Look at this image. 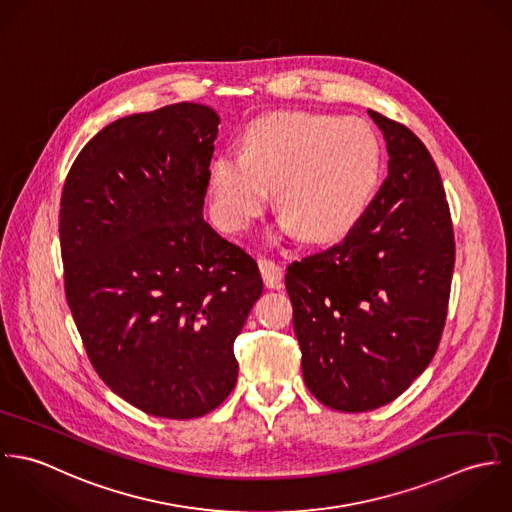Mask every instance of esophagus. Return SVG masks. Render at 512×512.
<instances>
[{"label":"esophagus","instance_id":"obj_1","mask_svg":"<svg viewBox=\"0 0 512 512\" xmlns=\"http://www.w3.org/2000/svg\"><path fill=\"white\" fill-rule=\"evenodd\" d=\"M259 271H261L265 287L281 289V285H283V269L275 261L265 259V257L259 259Z\"/></svg>","mask_w":512,"mask_h":512}]
</instances>
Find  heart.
<instances>
[{"label":"heart","instance_id":"1","mask_svg":"<svg viewBox=\"0 0 512 512\" xmlns=\"http://www.w3.org/2000/svg\"><path fill=\"white\" fill-rule=\"evenodd\" d=\"M382 146L360 118L322 112H273L247 124L241 154L209 164L211 213L227 231L247 229L275 200L281 227L310 243L350 233L372 204Z\"/></svg>","mask_w":512,"mask_h":512}]
</instances>
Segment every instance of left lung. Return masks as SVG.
Wrapping results in <instances>:
<instances>
[{"mask_svg":"<svg viewBox=\"0 0 512 512\" xmlns=\"http://www.w3.org/2000/svg\"><path fill=\"white\" fill-rule=\"evenodd\" d=\"M368 114L386 140L388 178L340 245L285 275L305 384L320 404L350 413L390 404L429 366L455 265L431 154L404 124Z\"/></svg>","mask_w":512,"mask_h":512,"instance_id":"obj_1","label":"left lung"}]
</instances>
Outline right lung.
Returning <instances> with one entry per match:
<instances>
[{
    "mask_svg": "<svg viewBox=\"0 0 512 512\" xmlns=\"http://www.w3.org/2000/svg\"><path fill=\"white\" fill-rule=\"evenodd\" d=\"M217 124L196 103L118 118L63 188L65 291L89 360L156 417H200L231 394L233 342L263 293L253 257L204 219Z\"/></svg>",
    "mask_w": 512,
    "mask_h": 512,
    "instance_id": "add662e5",
    "label": "right lung"
}]
</instances>
